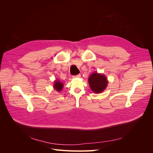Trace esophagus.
<instances>
[{"instance_id":"34e87169","label":"esophagus","mask_w":153,"mask_h":153,"mask_svg":"<svg viewBox=\"0 0 153 153\" xmlns=\"http://www.w3.org/2000/svg\"><path fill=\"white\" fill-rule=\"evenodd\" d=\"M80 74H78V75H74L73 77V78H80Z\"/></svg>"}]
</instances>
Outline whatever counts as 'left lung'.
<instances>
[{"label": "left lung", "mask_w": 153, "mask_h": 153, "mask_svg": "<svg viewBox=\"0 0 153 153\" xmlns=\"http://www.w3.org/2000/svg\"><path fill=\"white\" fill-rule=\"evenodd\" d=\"M89 84L92 91L95 93H100L105 90L108 82L105 76L94 73L89 78Z\"/></svg>", "instance_id": "8db88e82"}]
</instances>
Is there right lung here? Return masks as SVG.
<instances>
[{
	"label": "right lung",
	"instance_id": "add662e5",
	"mask_svg": "<svg viewBox=\"0 0 153 153\" xmlns=\"http://www.w3.org/2000/svg\"><path fill=\"white\" fill-rule=\"evenodd\" d=\"M63 87V84L59 80H56L54 84V88L57 91H61Z\"/></svg>",
	"mask_w": 153,
	"mask_h": 153
}]
</instances>
